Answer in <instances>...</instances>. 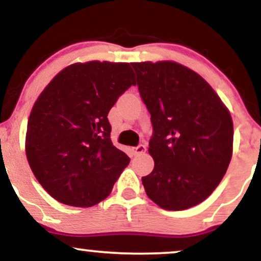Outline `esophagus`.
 <instances>
[{"mask_svg":"<svg viewBox=\"0 0 261 261\" xmlns=\"http://www.w3.org/2000/svg\"><path fill=\"white\" fill-rule=\"evenodd\" d=\"M146 152V146L145 145H139L136 147L133 148V154L134 155H139L141 153H145Z\"/></svg>","mask_w":261,"mask_h":261,"instance_id":"obj_1","label":"esophagus"}]
</instances>
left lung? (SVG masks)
<instances>
[{
    "label": "left lung",
    "mask_w": 261,
    "mask_h": 261,
    "mask_svg": "<svg viewBox=\"0 0 261 261\" xmlns=\"http://www.w3.org/2000/svg\"><path fill=\"white\" fill-rule=\"evenodd\" d=\"M131 66L153 126L148 152L154 168L142 176L146 194L169 211L199 205L222 180L232 158L228 109L212 87L185 66L173 61Z\"/></svg>",
    "instance_id": "left-lung-1"
}]
</instances>
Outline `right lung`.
I'll return each mask as SVG.
<instances>
[{
    "instance_id": "right-lung-1",
    "label": "right lung",
    "mask_w": 261,
    "mask_h": 261,
    "mask_svg": "<svg viewBox=\"0 0 261 261\" xmlns=\"http://www.w3.org/2000/svg\"><path fill=\"white\" fill-rule=\"evenodd\" d=\"M136 85L126 62L67 66L33 107L27 160L41 187L65 205L91 207L112 193L130 158L113 145L108 114Z\"/></svg>"
}]
</instances>
